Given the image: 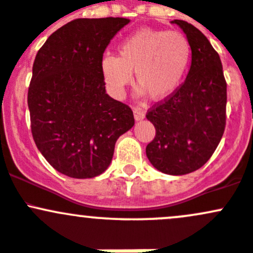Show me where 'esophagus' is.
Wrapping results in <instances>:
<instances>
[{
  "label": "esophagus",
  "instance_id": "1",
  "mask_svg": "<svg viewBox=\"0 0 253 253\" xmlns=\"http://www.w3.org/2000/svg\"><path fill=\"white\" fill-rule=\"evenodd\" d=\"M133 115H134V120H136V121H142V120L145 117V111L142 110V109H139V108H134Z\"/></svg>",
  "mask_w": 253,
  "mask_h": 253
}]
</instances>
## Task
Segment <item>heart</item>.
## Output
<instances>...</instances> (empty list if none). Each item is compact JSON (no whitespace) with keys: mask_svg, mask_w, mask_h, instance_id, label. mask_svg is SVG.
<instances>
[{"mask_svg":"<svg viewBox=\"0 0 253 253\" xmlns=\"http://www.w3.org/2000/svg\"><path fill=\"white\" fill-rule=\"evenodd\" d=\"M191 60V46L183 34L174 30L141 29L125 38L119 56L101 58V73L109 91L117 99L136 75L138 95L155 101L170 98L180 88Z\"/></svg>","mask_w":253,"mask_h":253,"instance_id":"1","label":"heart"}]
</instances>
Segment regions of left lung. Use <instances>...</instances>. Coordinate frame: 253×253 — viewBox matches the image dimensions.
I'll return each mask as SVG.
<instances>
[{
    "instance_id": "obj_1",
    "label": "left lung",
    "mask_w": 253,
    "mask_h": 253,
    "mask_svg": "<svg viewBox=\"0 0 253 253\" xmlns=\"http://www.w3.org/2000/svg\"><path fill=\"white\" fill-rule=\"evenodd\" d=\"M171 23L186 34L192 60L182 85L147 114L155 137L145 154L157 170L178 176L202 168L218 147L226 121V82L205 34L185 20Z\"/></svg>"
}]
</instances>
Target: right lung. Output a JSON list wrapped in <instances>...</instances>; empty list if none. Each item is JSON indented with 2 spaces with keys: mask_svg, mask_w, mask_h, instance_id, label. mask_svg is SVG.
<instances>
[{
  "mask_svg": "<svg viewBox=\"0 0 253 253\" xmlns=\"http://www.w3.org/2000/svg\"><path fill=\"white\" fill-rule=\"evenodd\" d=\"M127 18H81L61 27L38 51L28 90L32 133L39 152L61 174H103L115 143L134 125L133 112L109 96L101 58Z\"/></svg>",
  "mask_w": 253,
  "mask_h": 253,
  "instance_id": "add662e5",
  "label": "right lung"
}]
</instances>
